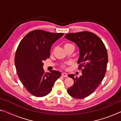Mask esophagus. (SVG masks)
Returning a JSON list of instances; mask_svg holds the SVG:
<instances>
[{
	"label": "esophagus",
	"instance_id": "obj_1",
	"mask_svg": "<svg viewBox=\"0 0 121 121\" xmlns=\"http://www.w3.org/2000/svg\"><path fill=\"white\" fill-rule=\"evenodd\" d=\"M62 76L64 77H68V74L66 73H62Z\"/></svg>",
	"mask_w": 121,
	"mask_h": 121
}]
</instances>
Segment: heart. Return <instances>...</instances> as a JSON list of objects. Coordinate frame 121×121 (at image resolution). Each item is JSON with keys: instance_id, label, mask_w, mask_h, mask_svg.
Listing matches in <instances>:
<instances>
[{"instance_id": "b5f03b06", "label": "heart", "mask_w": 121, "mask_h": 121, "mask_svg": "<svg viewBox=\"0 0 121 121\" xmlns=\"http://www.w3.org/2000/svg\"><path fill=\"white\" fill-rule=\"evenodd\" d=\"M73 46L72 44H70V43H65L64 45V48H67V47H69V46Z\"/></svg>"}]
</instances>
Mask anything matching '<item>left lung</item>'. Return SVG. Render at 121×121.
<instances>
[{
    "mask_svg": "<svg viewBox=\"0 0 121 121\" xmlns=\"http://www.w3.org/2000/svg\"><path fill=\"white\" fill-rule=\"evenodd\" d=\"M65 38L77 45L79 51L77 63L82 69L79 77L75 74L68 77L73 79V85L67 92L71 97L82 99L92 93L105 77L108 62L107 50L99 37L92 32L83 31L67 34Z\"/></svg>",
    "mask_w": 121,
    "mask_h": 121,
    "instance_id": "8db88e82",
    "label": "left lung"
}]
</instances>
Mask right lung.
Masks as SVG:
<instances>
[{
    "label": "right lung",
    "mask_w": 121,
    "mask_h": 121,
    "mask_svg": "<svg viewBox=\"0 0 121 121\" xmlns=\"http://www.w3.org/2000/svg\"><path fill=\"white\" fill-rule=\"evenodd\" d=\"M63 33L35 30L20 42L15 56V65L21 83L29 92L37 97L48 95L60 77L59 71L45 73L43 61L50 56L51 48Z\"/></svg>",
    "instance_id": "obj_1"
}]
</instances>
